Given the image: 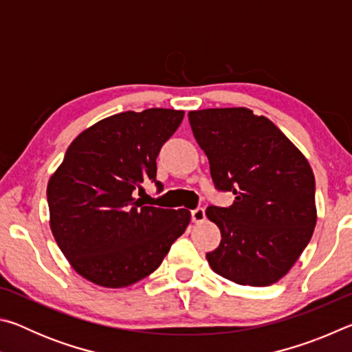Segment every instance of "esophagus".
I'll return each instance as SVG.
<instances>
[{"label":"esophagus","mask_w":352,"mask_h":352,"mask_svg":"<svg viewBox=\"0 0 352 352\" xmlns=\"http://www.w3.org/2000/svg\"><path fill=\"white\" fill-rule=\"evenodd\" d=\"M205 217H206V214H205L204 208H195V210L190 211V219H192V222H195V223L204 222Z\"/></svg>","instance_id":"obj_1"}]
</instances>
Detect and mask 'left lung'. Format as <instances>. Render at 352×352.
Here are the masks:
<instances>
[{
	"mask_svg": "<svg viewBox=\"0 0 352 352\" xmlns=\"http://www.w3.org/2000/svg\"><path fill=\"white\" fill-rule=\"evenodd\" d=\"M199 146L210 160L214 186L233 192L231 206H208L222 241L206 253L230 281L264 287L281 279L311 241L317 208L307 160L270 119L252 110L189 111Z\"/></svg>",
	"mask_w": 352,
	"mask_h": 352,
	"instance_id": "left-lung-1",
	"label": "left lung"
}]
</instances>
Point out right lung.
Returning <instances> with one entry per match:
<instances>
[{
    "instance_id": "right-lung-1",
    "label": "right lung",
    "mask_w": 352,
    "mask_h": 352,
    "mask_svg": "<svg viewBox=\"0 0 352 352\" xmlns=\"http://www.w3.org/2000/svg\"><path fill=\"white\" fill-rule=\"evenodd\" d=\"M184 111L148 109L105 118L71 142L50 178L51 231L73 269L118 289L155 272L186 230L188 210L144 206L133 190L151 180L158 192L157 157Z\"/></svg>"
}]
</instances>
